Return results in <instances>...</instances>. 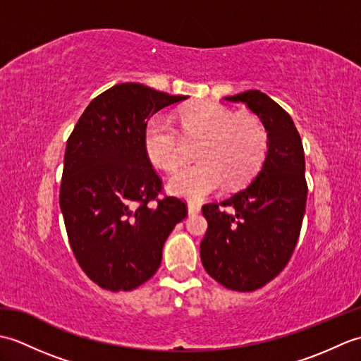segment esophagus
Here are the masks:
<instances>
[{"label": "esophagus", "mask_w": 361, "mask_h": 361, "mask_svg": "<svg viewBox=\"0 0 361 361\" xmlns=\"http://www.w3.org/2000/svg\"><path fill=\"white\" fill-rule=\"evenodd\" d=\"M188 212H189V216H194V214H198V212H200V204L188 203Z\"/></svg>", "instance_id": "obj_1"}]
</instances>
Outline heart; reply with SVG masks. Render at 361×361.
Returning <instances> with one entry per match:
<instances>
[{
	"label": "heart",
	"mask_w": 361,
	"mask_h": 361,
	"mask_svg": "<svg viewBox=\"0 0 361 361\" xmlns=\"http://www.w3.org/2000/svg\"><path fill=\"white\" fill-rule=\"evenodd\" d=\"M189 140H202L197 149L200 163L185 166L167 181L169 192L188 200H202L224 185L237 186L248 181L260 167L268 136L256 116L234 114L224 105L204 102L180 113ZM144 147L152 164L173 171L183 159V141L173 122L155 116L144 133Z\"/></svg>",
	"instance_id": "obj_1"
}]
</instances>
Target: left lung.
Wrapping results in <instances>:
<instances>
[{
  "instance_id": "8db88e82",
  "label": "left lung",
  "mask_w": 361,
  "mask_h": 361,
  "mask_svg": "<svg viewBox=\"0 0 361 361\" xmlns=\"http://www.w3.org/2000/svg\"><path fill=\"white\" fill-rule=\"evenodd\" d=\"M247 105L267 132V155L247 188L221 203L204 204L208 220L200 257L211 278L229 290L264 287L287 265L307 200L304 149L290 114L259 90L224 97ZM231 207L226 213L221 206Z\"/></svg>"
}]
</instances>
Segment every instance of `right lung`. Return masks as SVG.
Returning a JSON list of instances; mask_svg holds the SVG:
<instances>
[{"label": "right lung", "mask_w": 361, "mask_h": 361, "mask_svg": "<svg viewBox=\"0 0 361 361\" xmlns=\"http://www.w3.org/2000/svg\"><path fill=\"white\" fill-rule=\"evenodd\" d=\"M185 99L119 83L90 102L68 137L60 209L79 265L105 290L149 281L169 234L188 216L176 197L151 203L161 180L144 147L149 119Z\"/></svg>", "instance_id": "obj_1"}]
</instances>
